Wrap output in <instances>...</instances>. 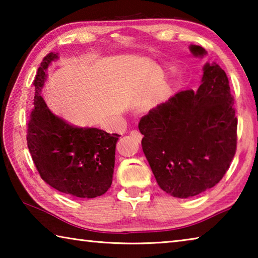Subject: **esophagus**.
<instances>
[{
	"label": "esophagus",
	"instance_id": "obj_1",
	"mask_svg": "<svg viewBox=\"0 0 258 258\" xmlns=\"http://www.w3.org/2000/svg\"><path fill=\"white\" fill-rule=\"evenodd\" d=\"M131 137L132 138H134L135 140H137V141H140V140L142 139V134L139 132V131H137V130H133V131H131Z\"/></svg>",
	"mask_w": 258,
	"mask_h": 258
}]
</instances>
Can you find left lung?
Listing matches in <instances>:
<instances>
[{"label":"left lung","mask_w":258,"mask_h":258,"mask_svg":"<svg viewBox=\"0 0 258 258\" xmlns=\"http://www.w3.org/2000/svg\"><path fill=\"white\" fill-rule=\"evenodd\" d=\"M195 56L207 54L190 45ZM198 90L180 91L139 123L142 149L161 190L190 198L216 185L237 149V125L229 80L217 63H205Z\"/></svg>","instance_id":"1"}]
</instances>
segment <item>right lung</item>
Here are the masks:
<instances>
[{
    "label": "right lung",
    "mask_w": 258,
    "mask_h": 258,
    "mask_svg": "<svg viewBox=\"0 0 258 258\" xmlns=\"http://www.w3.org/2000/svg\"><path fill=\"white\" fill-rule=\"evenodd\" d=\"M58 58L53 52L44 56L35 77L27 146L38 173L50 186L74 197L95 198L111 185L120 135L73 126L47 108L41 92L47 68Z\"/></svg>",
    "instance_id": "right-lung-1"
}]
</instances>
